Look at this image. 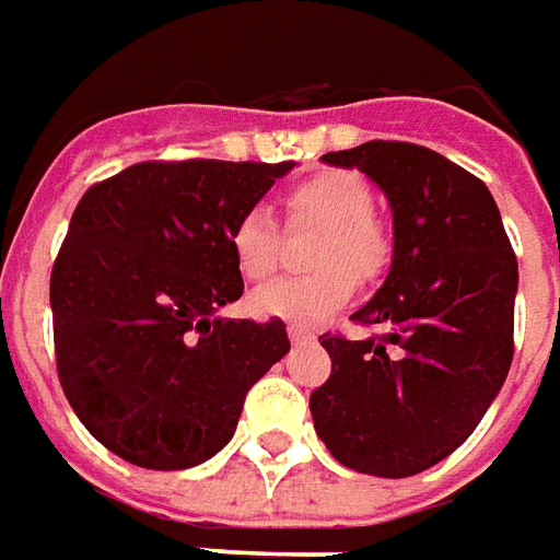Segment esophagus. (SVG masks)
<instances>
[{
    "label": "esophagus",
    "mask_w": 560,
    "mask_h": 560,
    "mask_svg": "<svg viewBox=\"0 0 560 560\" xmlns=\"http://www.w3.org/2000/svg\"><path fill=\"white\" fill-rule=\"evenodd\" d=\"M288 337H291V343H306L315 334H312L310 328H296V325H291V328H288Z\"/></svg>",
    "instance_id": "esophagus-1"
}]
</instances>
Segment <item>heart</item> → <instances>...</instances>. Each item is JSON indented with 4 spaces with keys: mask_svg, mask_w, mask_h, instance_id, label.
I'll return each instance as SVG.
<instances>
[{
    "mask_svg": "<svg viewBox=\"0 0 560 560\" xmlns=\"http://www.w3.org/2000/svg\"><path fill=\"white\" fill-rule=\"evenodd\" d=\"M374 189L355 171H322L291 186L288 217L294 223L325 226L312 264L318 272L279 279L250 294V312L296 328H315L355 294V276L376 279L389 264L392 242L374 217ZM232 260L242 279L264 281L281 254L279 223L266 205L245 208L230 230Z\"/></svg>",
    "mask_w": 560,
    "mask_h": 560,
    "instance_id": "heart-1",
    "label": "heart"
}]
</instances>
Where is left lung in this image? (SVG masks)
<instances>
[{
  "mask_svg": "<svg viewBox=\"0 0 560 560\" xmlns=\"http://www.w3.org/2000/svg\"><path fill=\"white\" fill-rule=\"evenodd\" d=\"M322 162L383 189L395 248L383 288L352 312L380 334L318 337L330 376L312 423L346 469L408 478L454 454L503 389L518 260L488 186L439 152L371 140Z\"/></svg>",
  "mask_w": 560,
  "mask_h": 560,
  "instance_id": "left-lung-1",
  "label": "left lung"
}]
</instances>
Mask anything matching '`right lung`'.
Returning <instances> with one entry per match:
<instances>
[{
    "label": "right lung",
    "instance_id": "add662e5",
    "mask_svg": "<svg viewBox=\"0 0 560 560\" xmlns=\"http://www.w3.org/2000/svg\"><path fill=\"white\" fill-rule=\"evenodd\" d=\"M294 162H140L75 205L51 269L57 376L94 439L140 469L230 444L245 395L288 355L284 322L220 318L245 281L230 230Z\"/></svg>",
    "mask_w": 560,
    "mask_h": 560
}]
</instances>
